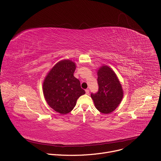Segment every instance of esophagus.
Instances as JSON below:
<instances>
[{"mask_svg":"<svg viewBox=\"0 0 161 161\" xmlns=\"http://www.w3.org/2000/svg\"><path fill=\"white\" fill-rule=\"evenodd\" d=\"M85 92H86V94H89V92H89V90L87 89V90H85Z\"/></svg>","mask_w":161,"mask_h":161,"instance_id":"obj_1","label":"esophagus"}]
</instances>
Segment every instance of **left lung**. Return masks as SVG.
Returning a JSON list of instances; mask_svg holds the SVG:
<instances>
[{"label":"left lung","mask_w":161,"mask_h":161,"mask_svg":"<svg viewBox=\"0 0 161 161\" xmlns=\"http://www.w3.org/2000/svg\"><path fill=\"white\" fill-rule=\"evenodd\" d=\"M98 92L91 93L96 108L103 114H110L121 103L124 92L116 74L107 65L97 71Z\"/></svg>","instance_id":"1"}]
</instances>
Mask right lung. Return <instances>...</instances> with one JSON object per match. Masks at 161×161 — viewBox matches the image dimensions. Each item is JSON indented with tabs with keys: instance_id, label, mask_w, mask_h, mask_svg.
Instances as JSON below:
<instances>
[{
	"instance_id": "obj_1",
	"label": "right lung",
	"mask_w": 161,
	"mask_h": 161,
	"mask_svg": "<svg viewBox=\"0 0 161 161\" xmlns=\"http://www.w3.org/2000/svg\"><path fill=\"white\" fill-rule=\"evenodd\" d=\"M75 69V62L61 60L47 73L43 81V92L47 104L61 114L70 112L78 98L85 94L79 80L73 75Z\"/></svg>"
}]
</instances>
